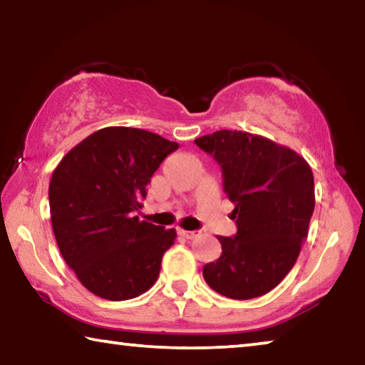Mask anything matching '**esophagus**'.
<instances>
[{
    "label": "esophagus",
    "instance_id": "obj_1",
    "mask_svg": "<svg viewBox=\"0 0 365 365\" xmlns=\"http://www.w3.org/2000/svg\"><path fill=\"white\" fill-rule=\"evenodd\" d=\"M178 235H180V237H183V238H187V240H193L197 235V232H195V230H182V228H178Z\"/></svg>",
    "mask_w": 365,
    "mask_h": 365
}]
</instances>
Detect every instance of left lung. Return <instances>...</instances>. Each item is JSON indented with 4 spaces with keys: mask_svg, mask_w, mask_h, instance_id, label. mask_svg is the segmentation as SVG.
<instances>
[{
    "mask_svg": "<svg viewBox=\"0 0 365 365\" xmlns=\"http://www.w3.org/2000/svg\"><path fill=\"white\" fill-rule=\"evenodd\" d=\"M195 143L220 165L237 224L232 238L217 237L222 255L202 277L232 299L269 293L293 269L307 237L316 206L312 170L298 153L248 132L219 130Z\"/></svg>",
    "mask_w": 365,
    "mask_h": 365,
    "instance_id": "obj_1",
    "label": "left lung"
}]
</instances>
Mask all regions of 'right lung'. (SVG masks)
Listing matches in <instances>:
<instances>
[{
    "mask_svg": "<svg viewBox=\"0 0 365 365\" xmlns=\"http://www.w3.org/2000/svg\"><path fill=\"white\" fill-rule=\"evenodd\" d=\"M178 150L153 132L101 128L72 148L49 182V212L61 255L100 298L125 301L158 280L177 233L140 220L146 185Z\"/></svg>",
    "mask_w": 365,
    "mask_h": 365,
    "instance_id": "right-lung-1",
    "label": "right lung"
}]
</instances>
